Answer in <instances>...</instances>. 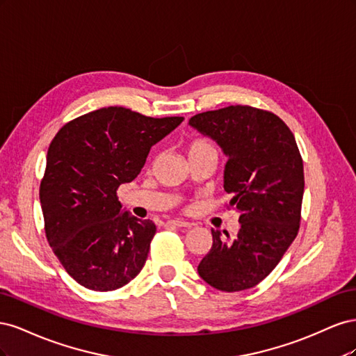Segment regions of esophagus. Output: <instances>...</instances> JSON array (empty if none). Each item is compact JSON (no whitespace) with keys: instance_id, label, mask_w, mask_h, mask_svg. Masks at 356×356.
<instances>
[{"instance_id":"34e87169","label":"esophagus","mask_w":356,"mask_h":356,"mask_svg":"<svg viewBox=\"0 0 356 356\" xmlns=\"http://www.w3.org/2000/svg\"><path fill=\"white\" fill-rule=\"evenodd\" d=\"M168 224L170 225H175V227H186V229H190L191 227V222L188 221H182V220H169Z\"/></svg>"}]
</instances>
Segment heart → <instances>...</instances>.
I'll return each mask as SVG.
<instances>
[{"mask_svg": "<svg viewBox=\"0 0 356 356\" xmlns=\"http://www.w3.org/2000/svg\"><path fill=\"white\" fill-rule=\"evenodd\" d=\"M188 156H195V154H202V153H213L218 156V148L213 143L208 141V139H195L190 145H188Z\"/></svg>", "mask_w": 356, "mask_h": 356, "instance_id": "1", "label": "heart"}]
</instances>
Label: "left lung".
Here are the masks:
<instances>
[{"label": "left lung", "instance_id": "left-lung-1", "mask_svg": "<svg viewBox=\"0 0 356 356\" xmlns=\"http://www.w3.org/2000/svg\"><path fill=\"white\" fill-rule=\"evenodd\" d=\"M188 124L227 156L224 190L241 222L234 238L211 230L213 242L197 272L225 293L252 288L281 261L300 229L305 172L296 138L276 114L248 105L200 113Z\"/></svg>", "mask_w": 356, "mask_h": 356}]
</instances>
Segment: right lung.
<instances>
[{
    "instance_id": "obj_1",
    "label": "right lung",
    "mask_w": 356,
    "mask_h": 356,
    "mask_svg": "<svg viewBox=\"0 0 356 356\" xmlns=\"http://www.w3.org/2000/svg\"><path fill=\"white\" fill-rule=\"evenodd\" d=\"M182 120L108 106L74 118L53 138L40 184L46 238L84 288L114 291L143 270L156 225L123 212L117 190Z\"/></svg>"
}]
</instances>
